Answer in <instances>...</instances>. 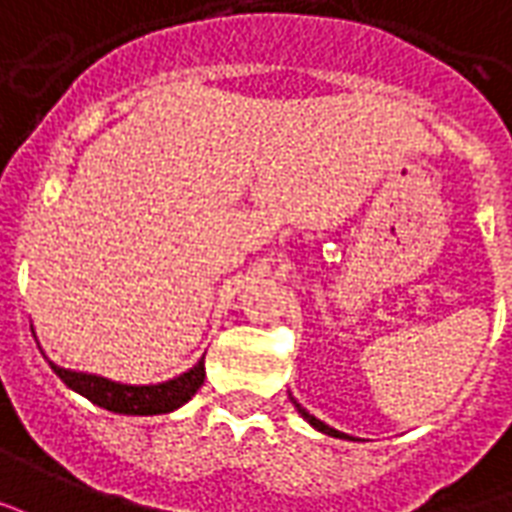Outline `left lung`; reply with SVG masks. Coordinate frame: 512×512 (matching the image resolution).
<instances>
[{
    "label": "left lung",
    "mask_w": 512,
    "mask_h": 512,
    "mask_svg": "<svg viewBox=\"0 0 512 512\" xmlns=\"http://www.w3.org/2000/svg\"><path fill=\"white\" fill-rule=\"evenodd\" d=\"M294 406H297V409H300V414H302V417H305V420H308V423H311L313 428H319V431H322V434H330V436H341V434H338V431H335V428H330V425H324L322 420H316V417H313V414H308V412H305V409H302L300 404H294Z\"/></svg>",
    "instance_id": "obj_1"
}]
</instances>
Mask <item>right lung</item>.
Instances as JSON below:
<instances>
[{"mask_svg": "<svg viewBox=\"0 0 512 512\" xmlns=\"http://www.w3.org/2000/svg\"><path fill=\"white\" fill-rule=\"evenodd\" d=\"M51 368L70 390L89 398L92 404L119 414H166L185 404V401H190L193 393L201 387V382H204V360H199V365H193L188 374L177 376L171 382L149 384V387L108 382V379H100V376L76 374V371L59 368V365H51Z\"/></svg>", "mask_w": 512, "mask_h": 512, "instance_id": "add662e5", "label": "right lung"}]
</instances>
